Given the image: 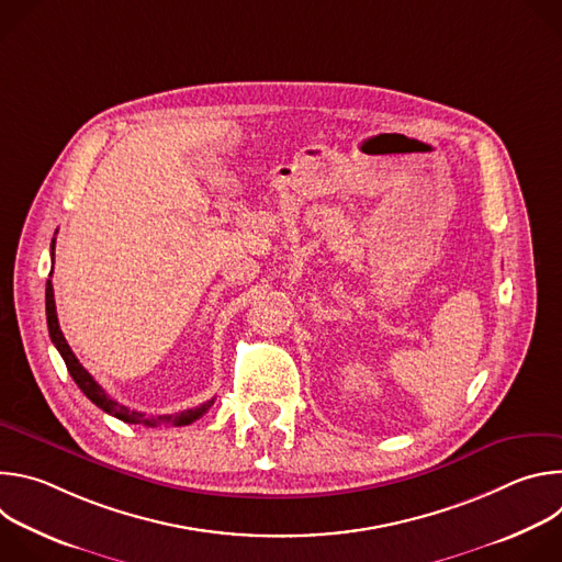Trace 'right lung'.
<instances>
[{"label":"right lung","instance_id":"1","mask_svg":"<svg viewBox=\"0 0 562 562\" xmlns=\"http://www.w3.org/2000/svg\"><path fill=\"white\" fill-rule=\"evenodd\" d=\"M50 251H55V239L50 245ZM46 323H48V334H50V340L53 345L57 347L59 356L64 358L66 362V369L70 373V378L75 380V384L85 391V395L91 400L93 405H98L102 412L115 416L117 420L122 423H128V425H146V427H157V425H173V427H182V425H191L193 420L202 418L211 405L215 403V400H206L204 405L195 407V409H187V412H180V414H167V416H157V418H148L146 414L142 412H133L120 403H115L113 397H109V393L95 382V378L79 364V360L75 358V353L70 351L61 329H59V323H57V311H55V295H53V284L50 280L46 282Z\"/></svg>","mask_w":562,"mask_h":562}]
</instances>
